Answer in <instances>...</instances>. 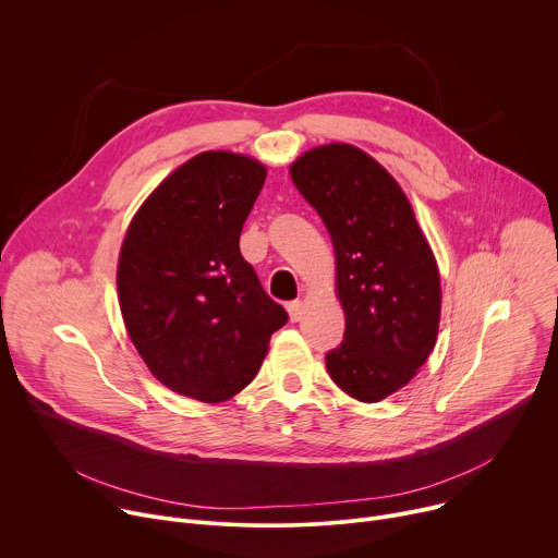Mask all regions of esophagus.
Segmentation results:
<instances>
[{"instance_id":"obj_1","label":"esophagus","mask_w":558,"mask_h":558,"mask_svg":"<svg viewBox=\"0 0 558 558\" xmlns=\"http://www.w3.org/2000/svg\"><path fill=\"white\" fill-rule=\"evenodd\" d=\"M287 308H289V317H291V323H300V320H302V302H300V300H293V302H289V304H287Z\"/></svg>"}]
</instances>
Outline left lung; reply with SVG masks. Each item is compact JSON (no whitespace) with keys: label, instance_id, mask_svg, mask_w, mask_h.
Segmentation results:
<instances>
[{"label":"left lung","instance_id":"8db88e82","mask_svg":"<svg viewBox=\"0 0 558 558\" xmlns=\"http://www.w3.org/2000/svg\"><path fill=\"white\" fill-rule=\"evenodd\" d=\"M291 179L325 220L336 250V287L347 327L327 353L331 379L360 402L407 386L439 329V269L397 181L355 145L304 151Z\"/></svg>","mask_w":558,"mask_h":558}]
</instances>
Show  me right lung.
Wrapping results in <instances>:
<instances>
[{
    "mask_svg": "<svg viewBox=\"0 0 558 558\" xmlns=\"http://www.w3.org/2000/svg\"><path fill=\"white\" fill-rule=\"evenodd\" d=\"M265 179L250 156L203 151L147 196L121 245L130 340L158 381L198 402L241 392L289 320L238 245Z\"/></svg>",
    "mask_w": 558,
    "mask_h": 558,
    "instance_id": "obj_1",
    "label": "right lung"
}]
</instances>
